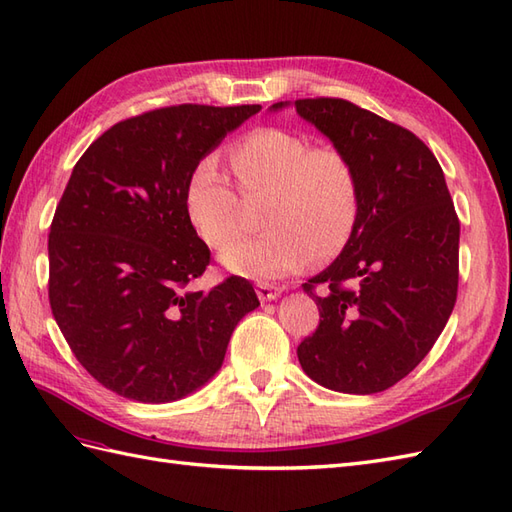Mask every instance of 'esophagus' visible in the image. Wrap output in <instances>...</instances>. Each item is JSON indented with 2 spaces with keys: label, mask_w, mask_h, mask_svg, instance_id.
<instances>
[{
  "label": "esophagus",
  "mask_w": 512,
  "mask_h": 512,
  "mask_svg": "<svg viewBox=\"0 0 512 512\" xmlns=\"http://www.w3.org/2000/svg\"><path fill=\"white\" fill-rule=\"evenodd\" d=\"M257 296L261 303H270V300H277L281 296V287L270 285V283H259L257 285Z\"/></svg>",
  "instance_id": "1"
}]
</instances>
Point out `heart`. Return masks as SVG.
I'll use <instances>...</instances> for the list:
<instances>
[{
  "instance_id": "b5f03b06",
  "label": "heart",
  "mask_w": 512,
  "mask_h": 512,
  "mask_svg": "<svg viewBox=\"0 0 512 512\" xmlns=\"http://www.w3.org/2000/svg\"><path fill=\"white\" fill-rule=\"evenodd\" d=\"M240 188L251 199L270 196L261 225L268 231L229 246L222 266L251 281H277L313 259L344 251L361 214V179L348 153L298 131L259 127L229 149ZM183 212L196 238L222 248L244 229L238 192L216 155L194 162L183 188Z\"/></svg>"
}]
</instances>
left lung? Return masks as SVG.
Instances as JSON below:
<instances>
[{
    "label": "left lung",
    "mask_w": 512,
    "mask_h": 512,
    "mask_svg": "<svg viewBox=\"0 0 512 512\" xmlns=\"http://www.w3.org/2000/svg\"><path fill=\"white\" fill-rule=\"evenodd\" d=\"M290 106L348 153L361 179L355 233L303 285L320 326L298 361L326 389L385 391L428 355L454 309L461 225L452 196L437 157L409 129L344 99L279 101L270 112ZM316 282L324 297L312 294Z\"/></svg>",
    "instance_id": "left-lung-1"
}]
</instances>
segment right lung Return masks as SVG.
<instances>
[{"instance_id": "obj_1", "label": "right lung", "mask_w": 512, "mask_h": 512, "mask_svg": "<svg viewBox=\"0 0 512 512\" xmlns=\"http://www.w3.org/2000/svg\"><path fill=\"white\" fill-rule=\"evenodd\" d=\"M261 106H173L110 127L75 164L49 231V305L86 372L127 400L190 396L222 368L259 307L231 277L192 292L209 264L183 212L194 162Z\"/></svg>"}]
</instances>
